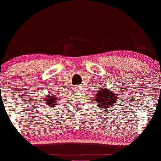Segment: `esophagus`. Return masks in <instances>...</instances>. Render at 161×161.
<instances>
[{
	"label": "esophagus",
	"mask_w": 161,
	"mask_h": 161,
	"mask_svg": "<svg viewBox=\"0 0 161 161\" xmlns=\"http://www.w3.org/2000/svg\"><path fill=\"white\" fill-rule=\"evenodd\" d=\"M76 87H77V88H75V89H77V90H79L80 89V88L79 87V86H76Z\"/></svg>",
	"instance_id": "34e87169"
}]
</instances>
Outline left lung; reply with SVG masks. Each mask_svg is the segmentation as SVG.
I'll list each match as a JSON object with an SVG mask.
<instances>
[{
    "label": "left lung",
    "instance_id": "obj_1",
    "mask_svg": "<svg viewBox=\"0 0 161 161\" xmlns=\"http://www.w3.org/2000/svg\"><path fill=\"white\" fill-rule=\"evenodd\" d=\"M96 101L102 109H109L116 102L117 93L109 90L108 88H100L96 93ZM107 111V110H105Z\"/></svg>",
    "mask_w": 161,
    "mask_h": 161
}]
</instances>
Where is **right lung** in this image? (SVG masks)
<instances>
[{
    "label": "right lung",
    "instance_id": "1",
    "mask_svg": "<svg viewBox=\"0 0 161 161\" xmlns=\"http://www.w3.org/2000/svg\"><path fill=\"white\" fill-rule=\"evenodd\" d=\"M55 94H53V93L51 92L50 93L49 92V94L46 95V97L45 98H43V101H45V103L46 104L47 106H53L55 105H57L56 103V100H58L56 96H54Z\"/></svg>",
    "mask_w": 161,
    "mask_h": 161
}]
</instances>
